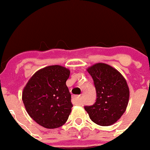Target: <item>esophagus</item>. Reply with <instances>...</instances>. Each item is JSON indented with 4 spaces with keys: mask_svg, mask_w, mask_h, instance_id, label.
Listing matches in <instances>:
<instances>
[{
    "mask_svg": "<svg viewBox=\"0 0 150 150\" xmlns=\"http://www.w3.org/2000/svg\"><path fill=\"white\" fill-rule=\"evenodd\" d=\"M80 98H81V96L80 95L73 96V97H72V99H73V103L75 104H78L80 103Z\"/></svg>",
    "mask_w": 150,
    "mask_h": 150,
    "instance_id": "obj_1",
    "label": "esophagus"
}]
</instances>
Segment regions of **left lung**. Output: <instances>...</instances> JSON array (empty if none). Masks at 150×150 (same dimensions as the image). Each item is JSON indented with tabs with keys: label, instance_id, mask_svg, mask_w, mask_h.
Here are the masks:
<instances>
[{
	"label": "left lung",
	"instance_id": "1",
	"mask_svg": "<svg viewBox=\"0 0 150 150\" xmlns=\"http://www.w3.org/2000/svg\"><path fill=\"white\" fill-rule=\"evenodd\" d=\"M92 77L97 93L96 102L84 108L91 121L101 126L114 124L122 116L129 101L126 80L110 65L98 63L87 69Z\"/></svg>",
	"mask_w": 150,
	"mask_h": 150
}]
</instances>
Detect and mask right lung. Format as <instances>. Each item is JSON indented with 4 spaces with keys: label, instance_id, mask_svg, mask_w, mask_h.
Instances as JSON below:
<instances>
[{
    "label": "right lung",
    "instance_id": "1",
    "mask_svg": "<svg viewBox=\"0 0 150 150\" xmlns=\"http://www.w3.org/2000/svg\"><path fill=\"white\" fill-rule=\"evenodd\" d=\"M70 71L59 65L36 72L23 91L25 108L30 117L45 128H57L68 120L72 104L66 85Z\"/></svg>",
    "mask_w": 150,
    "mask_h": 150
}]
</instances>
